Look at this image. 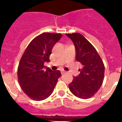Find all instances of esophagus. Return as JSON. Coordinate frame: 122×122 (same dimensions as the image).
<instances>
[{"label": "esophagus", "mask_w": 122, "mask_h": 122, "mask_svg": "<svg viewBox=\"0 0 122 122\" xmlns=\"http://www.w3.org/2000/svg\"><path fill=\"white\" fill-rule=\"evenodd\" d=\"M65 73H66V71H61V73H62V74H64Z\"/></svg>", "instance_id": "34e87169"}]
</instances>
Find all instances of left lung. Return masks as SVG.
Segmentation results:
<instances>
[{
	"label": "left lung",
	"instance_id": "left-lung-1",
	"mask_svg": "<svg viewBox=\"0 0 122 122\" xmlns=\"http://www.w3.org/2000/svg\"><path fill=\"white\" fill-rule=\"evenodd\" d=\"M76 49V59L82 68L80 74L74 76L68 85L71 93L77 97L88 99L95 94L103 84L104 65L95 48L84 36L79 33H66Z\"/></svg>",
	"mask_w": 122,
	"mask_h": 122
}]
</instances>
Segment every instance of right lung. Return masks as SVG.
<instances>
[{"label": "right lung", "instance_id": "add662e5", "mask_svg": "<svg viewBox=\"0 0 122 122\" xmlns=\"http://www.w3.org/2000/svg\"><path fill=\"white\" fill-rule=\"evenodd\" d=\"M62 36L60 33H41L29 43L20 60L18 81L24 92L35 101L49 97L62 76L59 70H45L44 66L45 62H50L52 49Z\"/></svg>", "mask_w": 122, "mask_h": 122}]
</instances>
